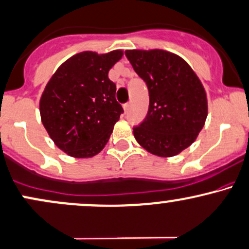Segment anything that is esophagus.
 Masks as SVG:
<instances>
[{
  "label": "esophagus",
  "instance_id": "obj_1",
  "mask_svg": "<svg viewBox=\"0 0 249 249\" xmlns=\"http://www.w3.org/2000/svg\"><path fill=\"white\" fill-rule=\"evenodd\" d=\"M123 107H124V111L127 113L130 110V104H124V105H123Z\"/></svg>",
  "mask_w": 249,
  "mask_h": 249
}]
</instances>
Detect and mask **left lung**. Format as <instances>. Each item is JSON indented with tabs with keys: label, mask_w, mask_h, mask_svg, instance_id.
<instances>
[{
	"label": "left lung",
	"mask_w": 249,
	"mask_h": 249,
	"mask_svg": "<svg viewBox=\"0 0 249 249\" xmlns=\"http://www.w3.org/2000/svg\"><path fill=\"white\" fill-rule=\"evenodd\" d=\"M125 55L146 83L149 111L133 136L146 151L173 157L197 138L208 116L204 87L181 56L163 49H127Z\"/></svg>",
	"instance_id": "left-lung-1"
}]
</instances>
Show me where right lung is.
Here are the masks:
<instances>
[{"instance_id": "obj_1", "label": "right lung", "mask_w": 249, "mask_h": 249, "mask_svg": "<svg viewBox=\"0 0 249 249\" xmlns=\"http://www.w3.org/2000/svg\"><path fill=\"white\" fill-rule=\"evenodd\" d=\"M123 51H86L67 59L46 85L40 99L41 122L56 146L68 156L89 158L106 145L123 113L108 71Z\"/></svg>"}]
</instances>
